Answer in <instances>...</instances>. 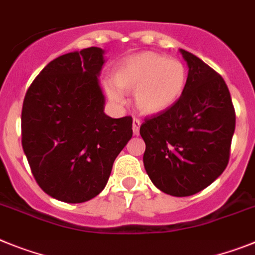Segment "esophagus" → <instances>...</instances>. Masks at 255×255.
Masks as SVG:
<instances>
[{
	"mask_svg": "<svg viewBox=\"0 0 255 255\" xmlns=\"http://www.w3.org/2000/svg\"><path fill=\"white\" fill-rule=\"evenodd\" d=\"M140 127H141V122L138 119H133L132 122V129H133V134L140 133Z\"/></svg>",
	"mask_w": 255,
	"mask_h": 255,
	"instance_id": "1",
	"label": "esophagus"
}]
</instances>
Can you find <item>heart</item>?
Returning <instances> with one entry per match:
<instances>
[{
    "mask_svg": "<svg viewBox=\"0 0 255 255\" xmlns=\"http://www.w3.org/2000/svg\"><path fill=\"white\" fill-rule=\"evenodd\" d=\"M187 68L182 61L151 51L140 52L122 61L105 87L115 104L123 101L121 91H133V106L143 115L164 113L182 96L187 83Z\"/></svg>",
    "mask_w": 255,
    "mask_h": 255,
    "instance_id": "1",
    "label": "heart"
}]
</instances>
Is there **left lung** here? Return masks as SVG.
I'll use <instances>...</instances> for the list:
<instances>
[{"instance_id":"8db88e82","label":"left lung","mask_w":255,"mask_h":255,"mask_svg":"<svg viewBox=\"0 0 255 255\" xmlns=\"http://www.w3.org/2000/svg\"><path fill=\"white\" fill-rule=\"evenodd\" d=\"M189 75L182 96L145 119L143 165L151 182L172 196H190L223 173L235 132V109L226 82L195 55L180 50Z\"/></svg>"}]
</instances>
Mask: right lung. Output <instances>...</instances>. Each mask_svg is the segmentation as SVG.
<instances>
[{
  "instance_id": "obj_1",
  "label": "right lung",
  "mask_w": 255,
  "mask_h": 255,
  "mask_svg": "<svg viewBox=\"0 0 255 255\" xmlns=\"http://www.w3.org/2000/svg\"><path fill=\"white\" fill-rule=\"evenodd\" d=\"M105 51L88 47L48 63L28 88L21 145L35 181L51 198L83 203L100 194L132 137V118L104 113Z\"/></svg>"
}]
</instances>
